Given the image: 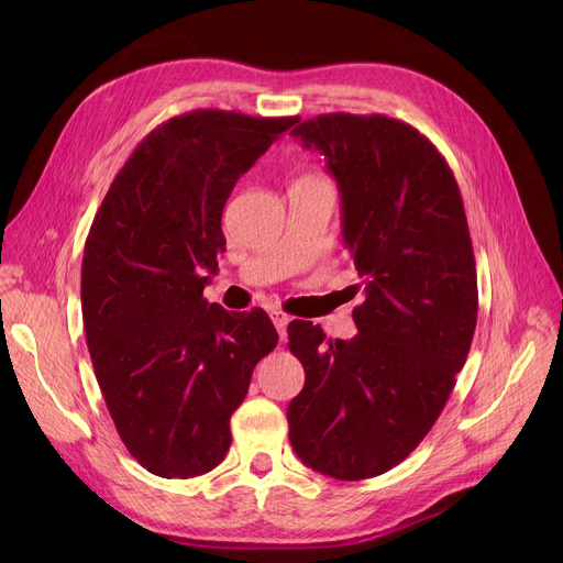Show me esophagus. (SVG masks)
Masks as SVG:
<instances>
[{"label":"esophagus","mask_w":563,"mask_h":563,"mask_svg":"<svg viewBox=\"0 0 563 563\" xmlns=\"http://www.w3.org/2000/svg\"><path fill=\"white\" fill-rule=\"evenodd\" d=\"M269 317H272V321H274V327H276V331H278L280 340H285V335H287V323H289V314H285L283 310H272V312H269Z\"/></svg>","instance_id":"34e87169"}]
</instances>
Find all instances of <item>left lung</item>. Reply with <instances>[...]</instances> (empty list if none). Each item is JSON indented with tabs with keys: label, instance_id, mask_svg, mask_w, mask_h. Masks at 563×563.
<instances>
[{
	"label": "left lung",
	"instance_id": "8db88e82",
	"mask_svg": "<svg viewBox=\"0 0 563 563\" xmlns=\"http://www.w3.org/2000/svg\"><path fill=\"white\" fill-rule=\"evenodd\" d=\"M323 155L342 240L365 301L358 335L291 321L306 369L287 406L289 442L321 475L358 482L401 463L445 408L477 327V269L456 177L435 145L395 118L321 113L291 130ZM356 289H361L356 285Z\"/></svg>",
	"mask_w": 563,
	"mask_h": 563
}]
</instances>
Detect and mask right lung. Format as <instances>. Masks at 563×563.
<instances>
[{"instance_id":"obj_1","label":"right lung","mask_w":563,"mask_h":563,"mask_svg":"<svg viewBox=\"0 0 563 563\" xmlns=\"http://www.w3.org/2000/svg\"><path fill=\"white\" fill-rule=\"evenodd\" d=\"M297 115L198 109L147 134L86 236L81 317L109 416L157 477L189 479L230 448V418L278 333L264 310L207 303L236 180Z\"/></svg>"}]
</instances>
